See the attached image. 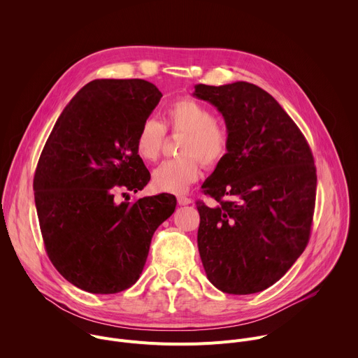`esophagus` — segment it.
Instances as JSON below:
<instances>
[{
	"label": "esophagus",
	"mask_w": 358,
	"mask_h": 358,
	"mask_svg": "<svg viewBox=\"0 0 358 358\" xmlns=\"http://www.w3.org/2000/svg\"><path fill=\"white\" fill-rule=\"evenodd\" d=\"M177 202L180 203V206H188V203H191L192 201H191V198H188L185 195H178L177 196Z\"/></svg>",
	"instance_id": "34e87169"
}]
</instances>
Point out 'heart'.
<instances>
[{"label": "heart", "mask_w": 358, "mask_h": 358, "mask_svg": "<svg viewBox=\"0 0 358 358\" xmlns=\"http://www.w3.org/2000/svg\"><path fill=\"white\" fill-rule=\"evenodd\" d=\"M166 130L173 136L182 134L178 147L182 157L164 162L152 173V185L163 192H185L201 176L199 162L207 169L218 167L231 148V134L215 120L214 112L194 99L182 97L164 110L163 124L147 119L138 127L134 145L141 160L152 163L160 157Z\"/></svg>", "instance_id": "b5f03b06"}]
</instances>
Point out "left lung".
<instances>
[{"label": "left lung", "mask_w": 358, "mask_h": 358, "mask_svg": "<svg viewBox=\"0 0 358 358\" xmlns=\"http://www.w3.org/2000/svg\"><path fill=\"white\" fill-rule=\"evenodd\" d=\"M194 96L222 113L231 134L228 156L202 184L218 206L196 201L203 269L224 293L262 292L308 246L317 187L312 150L290 116L257 85H195Z\"/></svg>", "instance_id": "1"}]
</instances>
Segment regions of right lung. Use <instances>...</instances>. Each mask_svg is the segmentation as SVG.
<instances>
[{
  "label": "right lung",
  "mask_w": 358,
  "mask_h": 358,
  "mask_svg": "<svg viewBox=\"0 0 358 358\" xmlns=\"http://www.w3.org/2000/svg\"><path fill=\"white\" fill-rule=\"evenodd\" d=\"M162 92L143 79L85 85L50 131L35 170V206L48 257L76 287L119 293L140 278L152 234L174 213L171 194L117 202L150 173L136 134Z\"/></svg>",
  "instance_id": "1"
}]
</instances>
